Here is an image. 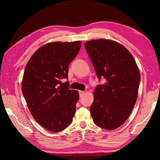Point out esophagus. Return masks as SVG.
<instances>
[{"instance_id":"obj_1","label":"esophagus","mask_w":160,"mask_h":160,"mask_svg":"<svg viewBox=\"0 0 160 160\" xmlns=\"http://www.w3.org/2000/svg\"><path fill=\"white\" fill-rule=\"evenodd\" d=\"M85 92L84 91H79V94H80V96L82 97L84 94H85Z\"/></svg>"}]
</instances>
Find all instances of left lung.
I'll return each mask as SVG.
<instances>
[{
  "instance_id": "left-lung-1",
  "label": "left lung",
  "mask_w": 160,
  "mask_h": 160,
  "mask_svg": "<svg viewBox=\"0 0 160 160\" xmlns=\"http://www.w3.org/2000/svg\"><path fill=\"white\" fill-rule=\"evenodd\" d=\"M99 79L90 113L96 125L114 130L125 123L136 102L140 74L133 56L122 44L106 39L85 43Z\"/></svg>"
}]
</instances>
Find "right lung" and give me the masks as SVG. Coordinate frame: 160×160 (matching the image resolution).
Listing matches in <instances>:
<instances>
[{
	"mask_svg": "<svg viewBox=\"0 0 160 160\" xmlns=\"http://www.w3.org/2000/svg\"><path fill=\"white\" fill-rule=\"evenodd\" d=\"M80 41L54 42L42 46L27 63L22 91L33 118L48 131L58 132L72 121L79 99L77 90H70L68 66L78 55Z\"/></svg>",
	"mask_w": 160,
	"mask_h": 160,
	"instance_id": "right-lung-1",
	"label": "right lung"
}]
</instances>
